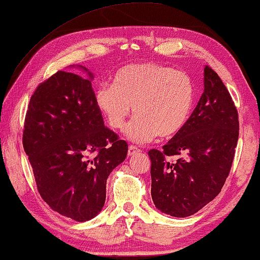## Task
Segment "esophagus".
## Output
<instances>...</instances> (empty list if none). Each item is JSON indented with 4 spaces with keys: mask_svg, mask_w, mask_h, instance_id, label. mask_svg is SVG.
Returning a JSON list of instances; mask_svg holds the SVG:
<instances>
[{
    "mask_svg": "<svg viewBox=\"0 0 260 260\" xmlns=\"http://www.w3.org/2000/svg\"><path fill=\"white\" fill-rule=\"evenodd\" d=\"M137 152H140V149H138L137 147L133 146V145H131L128 147V152H127V154H128V156H133L134 154H137Z\"/></svg>",
    "mask_w": 260,
    "mask_h": 260,
    "instance_id": "esophagus-1",
    "label": "esophagus"
}]
</instances>
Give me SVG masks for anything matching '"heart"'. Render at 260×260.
I'll list each match as a JSON object with an SVG mask.
<instances>
[{
    "mask_svg": "<svg viewBox=\"0 0 260 260\" xmlns=\"http://www.w3.org/2000/svg\"><path fill=\"white\" fill-rule=\"evenodd\" d=\"M194 98V85L186 73L150 62L120 69L113 84L102 85L94 93L98 110L113 129L123 128L134 106L137 117L125 134L138 143L178 134L188 121Z\"/></svg>",
    "mask_w": 260,
    "mask_h": 260,
    "instance_id": "b5f03b06",
    "label": "heart"
}]
</instances>
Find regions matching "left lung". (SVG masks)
<instances>
[{"label":"left lung","mask_w":260,"mask_h":260,"mask_svg":"<svg viewBox=\"0 0 260 260\" xmlns=\"http://www.w3.org/2000/svg\"><path fill=\"white\" fill-rule=\"evenodd\" d=\"M204 93L184 128L163 150L148 152L151 160V198L160 212L186 217L221 192L238 141V113L223 82L204 69ZM176 155V161H168Z\"/></svg>","instance_id":"obj_1"}]
</instances>
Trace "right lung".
Wrapping results in <instances>:
<instances>
[{
	"mask_svg": "<svg viewBox=\"0 0 260 260\" xmlns=\"http://www.w3.org/2000/svg\"><path fill=\"white\" fill-rule=\"evenodd\" d=\"M89 78L60 71L38 85L25 117L23 147L39 194L53 211L77 222L93 219L106 179L128 145L104 126Z\"/></svg>",
	"mask_w": 260,
	"mask_h": 260,
	"instance_id": "obj_1",
	"label": "right lung"
}]
</instances>
